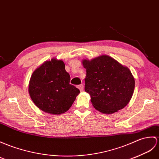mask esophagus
Masks as SVG:
<instances>
[{"label": "esophagus", "instance_id": "34e87169", "mask_svg": "<svg viewBox=\"0 0 159 159\" xmlns=\"http://www.w3.org/2000/svg\"><path fill=\"white\" fill-rule=\"evenodd\" d=\"M78 88L79 89V90H80V91H83V89H84L83 84H79V85L78 86Z\"/></svg>", "mask_w": 159, "mask_h": 159}]
</instances>
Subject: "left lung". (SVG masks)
Here are the masks:
<instances>
[{
    "mask_svg": "<svg viewBox=\"0 0 159 159\" xmlns=\"http://www.w3.org/2000/svg\"><path fill=\"white\" fill-rule=\"evenodd\" d=\"M82 63L87 72L84 90L90 95L95 109L110 114L128 104L135 88L129 69L105 55Z\"/></svg>",
    "mask_w": 159,
    "mask_h": 159,
    "instance_id": "8db88e82",
    "label": "left lung"
}]
</instances>
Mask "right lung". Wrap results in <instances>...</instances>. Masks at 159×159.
I'll use <instances>...</instances> for the list:
<instances>
[{
	"instance_id": "1",
	"label": "right lung",
	"mask_w": 159,
	"mask_h": 159,
	"mask_svg": "<svg viewBox=\"0 0 159 159\" xmlns=\"http://www.w3.org/2000/svg\"><path fill=\"white\" fill-rule=\"evenodd\" d=\"M70 76L62 60L53 58L33 72L29 82L30 96L43 112L61 114L68 111L80 93L70 84Z\"/></svg>"
}]
</instances>
